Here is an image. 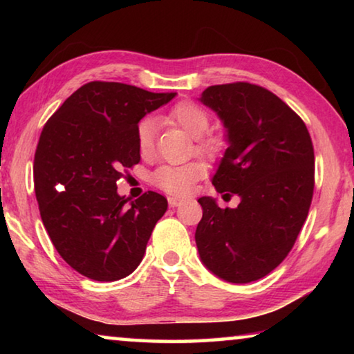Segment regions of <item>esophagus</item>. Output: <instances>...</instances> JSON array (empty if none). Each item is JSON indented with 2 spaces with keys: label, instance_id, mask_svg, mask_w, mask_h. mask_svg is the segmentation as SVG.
Masks as SVG:
<instances>
[{
  "label": "esophagus",
  "instance_id": "1",
  "mask_svg": "<svg viewBox=\"0 0 354 354\" xmlns=\"http://www.w3.org/2000/svg\"><path fill=\"white\" fill-rule=\"evenodd\" d=\"M169 205H170V207H178V206H181L183 205V200H179V198H169Z\"/></svg>",
  "mask_w": 354,
  "mask_h": 354
}]
</instances>
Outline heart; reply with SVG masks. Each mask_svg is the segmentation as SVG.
<instances>
[{"label": "heart", "instance_id": "b5f03b06", "mask_svg": "<svg viewBox=\"0 0 354 354\" xmlns=\"http://www.w3.org/2000/svg\"><path fill=\"white\" fill-rule=\"evenodd\" d=\"M164 120L184 129L194 137L195 151L209 159L218 158L226 147L225 137L218 133L207 131L211 124V115L200 104L190 100L178 101L171 106ZM156 123L151 118H143L137 124L136 140L142 156L151 154L154 147ZM205 176V167L200 162H187L183 165H160L153 173L151 181L160 190L171 195H187L194 189L195 183Z\"/></svg>", "mask_w": 354, "mask_h": 354}]
</instances>
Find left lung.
<instances>
[{
	"mask_svg": "<svg viewBox=\"0 0 354 354\" xmlns=\"http://www.w3.org/2000/svg\"><path fill=\"white\" fill-rule=\"evenodd\" d=\"M200 101L227 131L212 178L218 194L239 195L234 209L203 196L195 242L205 266L227 283H251L289 254L314 194V147L301 118L267 88L250 82L207 87Z\"/></svg>",
	"mask_w": 354,
	"mask_h": 354,
	"instance_id": "8db88e82",
	"label": "left lung"
}]
</instances>
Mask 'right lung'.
<instances>
[{
  "label": "right lung",
  "mask_w": 354,
  "mask_h": 354,
  "mask_svg": "<svg viewBox=\"0 0 354 354\" xmlns=\"http://www.w3.org/2000/svg\"><path fill=\"white\" fill-rule=\"evenodd\" d=\"M175 95L92 81L41 129L34 156L40 217L57 253L84 277L111 283L142 262L169 205L151 190L128 205L117 181L140 162L137 124Z\"/></svg>",
  "instance_id": "right-lung-1"
}]
</instances>
